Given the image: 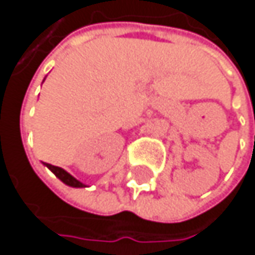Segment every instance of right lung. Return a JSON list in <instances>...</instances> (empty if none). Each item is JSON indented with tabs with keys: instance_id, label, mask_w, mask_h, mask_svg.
I'll list each match as a JSON object with an SVG mask.
<instances>
[{
	"instance_id": "obj_1",
	"label": "right lung",
	"mask_w": 255,
	"mask_h": 255,
	"mask_svg": "<svg viewBox=\"0 0 255 255\" xmlns=\"http://www.w3.org/2000/svg\"><path fill=\"white\" fill-rule=\"evenodd\" d=\"M56 177L59 178V180H62L65 184H68V186H71V187H85V184L84 183H81L79 180L74 177V176H71L68 171H65L63 168H60V167H56V165H51V164H44Z\"/></svg>"
}]
</instances>
